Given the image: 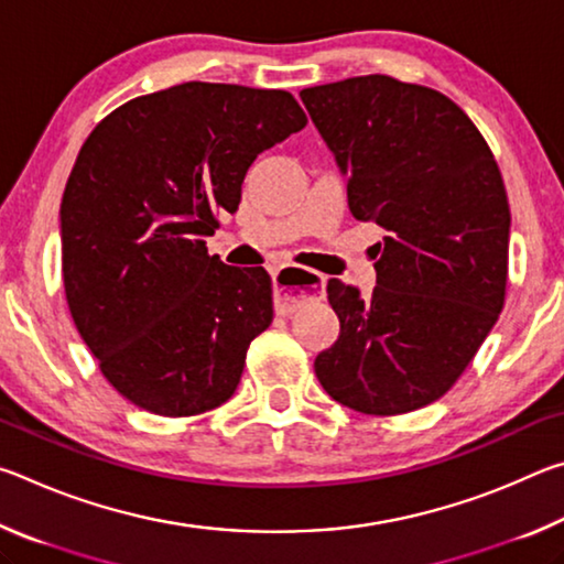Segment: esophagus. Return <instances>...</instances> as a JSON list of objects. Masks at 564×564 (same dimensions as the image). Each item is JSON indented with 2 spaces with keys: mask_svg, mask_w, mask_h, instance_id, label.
Listing matches in <instances>:
<instances>
[{
  "mask_svg": "<svg viewBox=\"0 0 564 564\" xmlns=\"http://www.w3.org/2000/svg\"><path fill=\"white\" fill-rule=\"evenodd\" d=\"M323 285H326V279L321 273L301 269V265H283V269L273 273L275 313L279 316H291L305 301L318 299Z\"/></svg>",
  "mask_w": 564,
  "mask_h": 564,
  "instance_id": "obj_1",
  "label": "esophagus"
}]
</instances>
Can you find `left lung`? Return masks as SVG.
<instances>
[{"label": "left lung", "instance_id": "8db88e82", "mask_svg": "<svg viewBox=\"0 0 564 564\" xmlns=\"http://www.w3.org/2000/svg\"><path fill=\"white\" fill-rule=\"evenodd\" d=\"M348 176L358 221L386 228L378 285L338 279L340 336L316 376L340 405L403 415L435 403L470 366L508 293L510 204L488 141L453 99L386 74L301 91Z\"/></svg>", "mask_w": 564, "mask_h": 564}]
</instances>
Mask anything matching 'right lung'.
Segmentation results:
<instances>
[{
    "instance_id": "add662e5",
    "label": "right lung",
    "mask_w": 564,
    "mask_h": 564,
    "mask_svg": "<svg viewBox=\"0 0 564 564\" xmlns=\"http://www.w3.org/2000/svg\"><path fill=\"white\" fill-rule=\"evenodd\" d=\"M305 123L289 91L186 82L121 104L84 141L59 212L64 293L133 405L191 417L234 395L273 321V283L206 238L236 214L256 156Z\"/></svg>"
}]
</instances>
